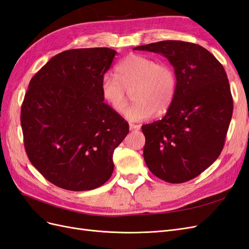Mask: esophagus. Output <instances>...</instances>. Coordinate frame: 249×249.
Masks as SVG:
<instances>
[{"mask_svg": "<svg viewBox=\"0 0 249 249\" xmlns=\"http://www.w3.org/2000/svg\"><path fill=\"white\" fill-rule=\"evenodd\" d=\"M140 128H141V125L129 124V129H130V130H139Z\"/></svg>", "mask_w": 249, "mask_h": 249, "instance_id": "esophagus-1", "label": "esophagus"}]
</instances>
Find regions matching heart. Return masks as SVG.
Returning <instances> with one entry per match:
<instances>
[{
    "mask_svg": "<svg viewBox=\"0 0 249 249\" xmlns=\"http://www.w3.org/2000/svg\"><path fill=\"white\" fill-rule=\"evenodd\" d=\"M133 90L137 102L126 111L129 121L139 122L165 113L176 95V76L171 67L161 65L152 57L130 54L116 67V76L105 75L101 81V97L117 113L128 105L126 90Z\"/></svg>",
    "mask_w": 249,
    "mask_h": 249,
    "instance_id": "heart-1",
    "label": "heart"
}]
</instances>
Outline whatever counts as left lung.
Wrapping results in <instances>:
<instances>
[{
	"label": "left lung",
	"mask_w": 249,
	"mask_h": 249,
	"mask_svg": "<svg viewBox=\"0 0 249 249\" xmlns=\"http://www.w3.org/2000/svg\"><path fill=\"white\" fill-rule=\"evenodd\" d=\"M133 50L165 56L176 76V95L166 116L142 126L146 165L170 183L193 179L224 146L233 106L225 70L207 49L192 42L162 40Z\"/></svg>",
	"instance_id": "8db88e82"
}]
</instances>
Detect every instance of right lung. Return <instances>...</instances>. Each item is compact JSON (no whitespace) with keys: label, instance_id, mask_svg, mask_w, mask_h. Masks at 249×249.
Returning <instances> with one entry per match:
<instances>
[{"label":"right lung","instance_id":"right-lung-1","mask_svg":"<svg viewBox=\"0 0 249 249\" xmlns=\"http://www.w3.org/2000/svg\"><path fill=\"white\" fill-rule=\"evenodd\" d=\"M116 54L109 48L68 50L50 59L28 87L20 110L26 152L59 188L93 190L112 174L113 150L129 131L101 97Z\"/></svg>","mask_w":249,"mask_h":249}]
</instances>
